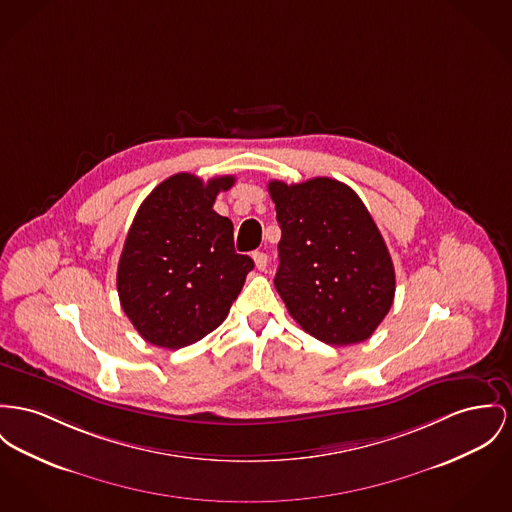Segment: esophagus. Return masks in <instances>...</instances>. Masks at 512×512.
Here are the masks:
<instances>
[{
  "label": "esophagus",
  "mask_w": 512,
  "mask_h": 512,
  "mask_svg": "<svg viewBox=\"0 0 512 512\" xmlns=\"http://www.w3.org/2000/svg\"><path fill=\"white\" fill-rule=\"evenodd\" d=\"M252 258H254L256 270L264 272V270L268 268V254H264V252H254V254H252Z\"/></svg>",
  "instance_id": "obj_1"
}]
</instances>
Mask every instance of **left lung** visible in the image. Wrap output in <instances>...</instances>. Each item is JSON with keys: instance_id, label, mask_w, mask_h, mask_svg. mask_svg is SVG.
Instances as JSON below:
<instances>
[{"instance_id": "obj_1", "label": "left lung", "mask_w": 512, "mask_h": 512, "mask_svg": "<svg viewBox=\"0 0 512 512\" xmlns=\"http://www.w3.org/2000/svg\"><path fill=\"white\" fill-rule=\"evenodd\" d=\"M281 227L275 289L293 320L316 340H369L394 303L390 252L361 198L318 176L268 184Z\"/></svg>"}]
</instances>
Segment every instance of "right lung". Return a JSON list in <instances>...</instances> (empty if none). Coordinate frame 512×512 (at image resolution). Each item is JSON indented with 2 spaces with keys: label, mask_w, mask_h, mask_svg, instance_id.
I'll return each instance as SVG.
<instances>
[{
  "label": "right lung",
  "mask_w": 512,
  "mask_h": 512,
  "mask_svg": "<svg viewBox=\"0 0 512 512\" xmlns=\"http://www.w3.org/2000/svg\"><path fill=\"white\" fill-rule=\"evenodd\" d=\"M235 176L178 172L139 205L118 262L120 305L139 336L180 349L202 340L239 297L250 256L235 252L231 219L213 211Z\"/></svg>",
  "instance_id": "1"
}]
</instances>
